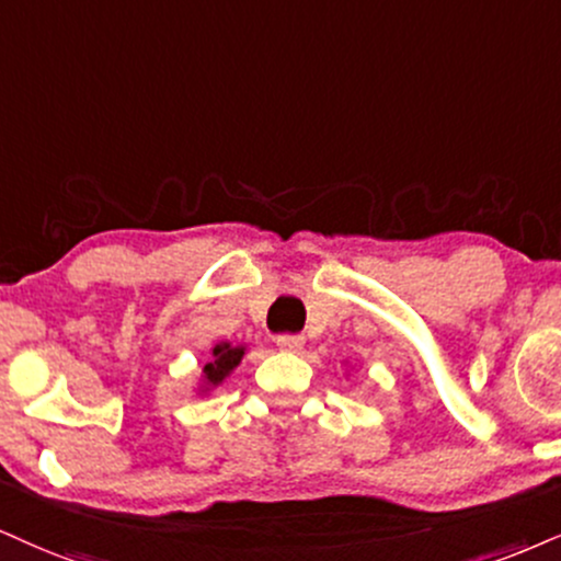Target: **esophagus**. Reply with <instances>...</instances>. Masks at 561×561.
<instances>
[{
  "mask_svg": "<svg viewBox=\"0 0 561 561\" xmlns=\"http://www.w3.org/2000/svg\"><path fill=\"white\" fill-rule=\"evenodd\" d=\"M280 351H288V354H296V351L304 348V335H278L275 337Z\"/></svg>",
  "mask_w": 561,
  "mask_h": 561,
  "instance_id": "34e87169",
  "label": "esophagus"
}]
</instances>
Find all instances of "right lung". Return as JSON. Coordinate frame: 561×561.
Instances as JSON below:
<instances>
[{"label": "right lung", "mask_w": 561, "mask_h": 561, "mask_svg": "<svg viewBox=\"0 0 561 561\" xmlns=\"http://www.w3.org/2000/svg\"><path fill=\"white\" fill-rule=\"evenodd\" d=\"M247 354L244 343H231V341H218L210 348V356L199 369V379H197V396L205 398L210 396L213 390H218L220 385L226 382L228 377L233 375V369L241 364V358Z\"/></svg>", "instance_id": "obj_1"}]
</instances>
